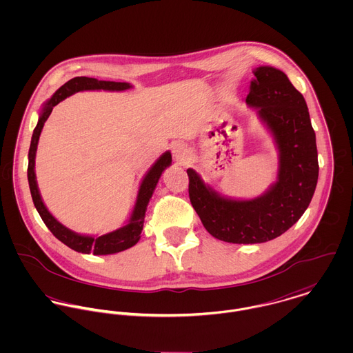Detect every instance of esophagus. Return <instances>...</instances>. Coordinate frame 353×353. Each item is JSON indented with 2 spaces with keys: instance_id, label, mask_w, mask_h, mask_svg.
Instances as JSON below:
<instances>
[{
  "instance_id": "1",
  "label": "esophagus",
  "mask_w": 353,
  "mask_h": 353,
  "mask_svg": "<svg viewBox=\"0 0 353 353\" xmlns=\"http://www.w3.org/2000/svg\"><path fill=\"white\" fill-rule=\"evenodd\" d=\"M171 150H172V154L176 161H182L185 159V156L188 154V145H185L183 143H175Z\"/></svg>"
}]
</instances>
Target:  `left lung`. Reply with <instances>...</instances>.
I'll return each mask as SVG.
<instances>
[{
    "label": "left lung",
    "instance_id": "obj_1",
    "mask_svg": "<svg viewBox=\"0 0 353 353\" xmlns=\"http://www.w3.org/2000/svg\"><path fill=\"white\" fill-rule=\"evenodd\" d=\"M246 98L272 133L279 151L277 181L259 197L236 200L220 196L188 170L189 197L205 230L219 241L263 243L290 230L308 208L318 182L315 132L302 94L284 72L273 66L254 69Z\"/></svg>",
    "mask_w": 353,
    "mask_h": 353
}]
</instances>
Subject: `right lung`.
Returning a JSON list of instances; mask_svg holds the SVG:
<instances>
[{
  "label": "right lung",
  "mask_w": 353,
  "mask_h": 353,
  "mask_svg": "<svg viewBox=\"0 0 353 353\" xmlns=\"http://www.w3.org/2000/svg\"><path fill=\"white\" fill-rule=\"evenodd\" d=\"M129 88H132V85L129 83L103 81V80H97L92 77H74V79L69 80L68 83H65L61 88H58L50 99L43 104L41 114H39L37 128L34 129L30 152H28V171H27L32 201H34L38 213L41 214L43 223L50 230L51 234L58 241H61L63 245H66L68 248H70L74 252H83V254L92 252L94 255L115 254V252L130 249L140 241L148 202L151 200L154 188H156L163 171L168 165H171V161H172L171 153L168 151L164 152L156 160V163L152 165L150 171L145 174V176L140 185L137 200H136L133 212H132L128 223L123 227H121L112 232L104 234V235L97 238V236H91V235H80V234L66 228L51 214L50 212L48 210L46 205L42 201V197H41V193L38 189V183H37V175H35V156H37L39 136H41L45 122L48 121V118L52 111V107L57 105L59 101L66 99L68 97H70L79 91H95V90L125 91Z\"/></svg>",
  "instance_id": "1"
}]
</instances>
